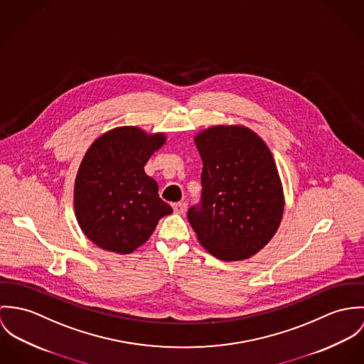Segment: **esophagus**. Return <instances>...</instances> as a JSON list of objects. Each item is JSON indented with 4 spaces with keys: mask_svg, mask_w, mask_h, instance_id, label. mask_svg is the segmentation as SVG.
Returning a JSON list of instances; mask_svg holds the SVG:
<instances>
[{
    "mask_svg": "<svg viewBox=\"0 0 364 364\" xmlns=\"http://www.w3.org/2000/svg\"><path fill=\"white\" fill-rule=\"evenodd\" d=\"M173 209H174L176 213L183 215V213L186 212V209H187V203H184V202H176V203H173Z\"/></svg>",
    "mask_w": 364,
    "mask_h": 364,
    "instance_id": "esophagus-1",
    "label": "esophagus"
}]
</instances>
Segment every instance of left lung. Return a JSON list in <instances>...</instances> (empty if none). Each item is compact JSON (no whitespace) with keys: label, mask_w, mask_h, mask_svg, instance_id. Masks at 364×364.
Returning <instances> with one entry per match:
<instances>
[{"label":"left lung","mask_w":364,"mask_h":364,"mask_svg":"<svg viewBox=\"0 0 364 364\" xmlns=\"http://www.w3.org/2000/svg\"><path fill=\"white\" fill-rule=\"evenodd\" d=\"M202 159V201L187 218L197 240L222 261H242L275 236L282 181L262 138L244 125H212L194 136Z\"/></svg>","instance_id":"8db88e82"}]
</instances>
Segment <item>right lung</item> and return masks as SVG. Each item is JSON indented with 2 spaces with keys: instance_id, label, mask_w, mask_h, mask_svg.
<instances>
[{
  "instance_id": "1",
  "label": "right lung",
  "mask_w": 364,
  "mask_h": 364,
  "mask_svg": "<svg viewBox=\"0 0 364 364\" xmlns=\"http://www.w3.org/2000/svg\"><path fill=\"white\" fill-rule=\"evenodd\" d=\"M164 142V132L124 125L87 148L75 177L74 209L83 235L97 247L131 254L173 212L144 168Z\"/></svg>"
}]
</instances>
